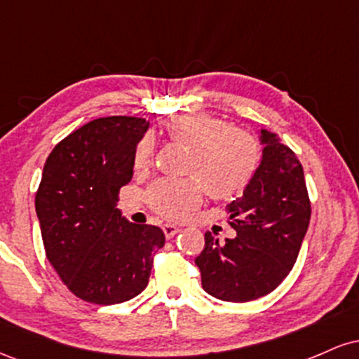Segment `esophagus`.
I'll return each instance as SVG.
<instances>
[{
  "label": "esophagus",
  "instance_id": "1",
  "mask_svg": "<svg viewBox=\"0 0 359 359\" xmlns=\"http://www.w3.org/2000/svg\"><path fill=\"white\" fill-rule=\"evenodd\" d=\"M162 229H163V234H165L167 240H170V238H174L175 234H179V233H180V229L177 228V226L170 224V222H167V224H163V226H162Z\"/></svg>",
  "mask_w": 359,
  "mask_h": 359
}]
</instances>
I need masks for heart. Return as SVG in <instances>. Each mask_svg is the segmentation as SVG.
I'll list each match as a JSON object with an SVG mask.
<instances>
[{
	"mask_svg": "<svg viewBox=\"0 0 359 359\" xmlns=\"http://www.w3.org/2000/svg\"><path fill=\"white\" fill-rule=\"evenodd\" d=\"M165 130L174 142L189 148L180 180H158L148 191V203L168 219H182L201 204L205 189L214 201L243 196L257 175L262 148L253 135L229 126L224 119L205 113L170 118ZM154 158V142L142 138L135 148V170H147Z\"/></svg>",
	"mask_w": 359,
	"mask_h": 359,
	"instance_id": "1",
	"label": "heart"
}]
</instances>
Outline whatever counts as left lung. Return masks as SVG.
Returning <instances> with one entry per match:
<instances>
[{
	"label": "left lung",
	"mask_w": 359,
	"mask_h": 359,
	"mask_svg": "<svg viewBox=\"0 0 359 359\" xmlns=\"http://www.w3.org/2000/svg\"><path fill=\"white\" fill-rule=\"evenodd\" d=\"M262 162L241 197L231 201L236 238L204 234L196 258L203 288L226 302H250L275 290L290 273L311 221V201L297 155L269 130H258Z\"/></svg>",
	"instance_id": "obj_1"
}]
</instances>
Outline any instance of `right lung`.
Returning a JSON list of instances; mask_svg holds the SVG:
<instances>
[{
	"label": "right lung",
	"instance_id": "1",
	"mask_svg": "<svg viewBox=\"0 0 359 359\" xmlns=\"http://www.w3.org/2000/svg\"><path fill=\"white\" fill-rule=\"evenodd\" d=\"M150 123L108 116L72 131L48 155L35 196L48 262L74 295L113 306L148 285L165 234L133 224L116 208L133 177V155Z\"/></svg>",
	"mask_w": 359,
	"mask_h": 359
}]
</instances>
